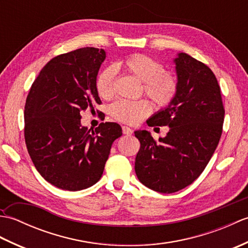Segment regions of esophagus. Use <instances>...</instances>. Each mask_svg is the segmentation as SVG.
<instances>
[{
	"instance_id": "1",
	"label": "esophagus",
	"mask_w": 248,
	"mask_h": 248,
	"mask_svg": "<svg viewBox=\"0 0 248 248\" xmlns=\"http://www.w3.org/2000/svg\"><path fill=\"white\" fill-rule=\"evenodd\" d=\"M123 133L125 134V135H131L133 133V130L129 128V127H125V125H124L123 127Z\"/></svg>"
}]
</instances>
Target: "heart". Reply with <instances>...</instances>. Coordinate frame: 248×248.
I'll list each match as a JSON object with an SVG mask.
<instances>
[{
	"label": "heart",
	"mask_w": 248,
	"mask_h": 248,
	"mask_svg": "<svg viewBox=\"0 0 248 248\" xmlns=\"http://www.w3.org/2000/svg\"><path fill=\"white\" fill-rule=\"evenodd\" d=\"M117 68L143 82L145 93L159 107H167L178 91L176 77L163 69L161 62L145 54H133L117 64ZM116 71L113 67H105L99 72L96 88L99 96L108 99L114 94V81ZM152 110L148 100L120 99L109 108V113L121 123L135 124L149 115Z\"/></svg>",
	"instance_id": "b5f03b06"
}]
</instances>
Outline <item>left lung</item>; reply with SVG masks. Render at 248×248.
<instances>
[{"label":"left lung","mask_w":248,"mask_h":248,"mask_svg":"<svg viewBox=\"0 0 248 248\" xmlns=\"http://www.w3.org/2000/svg\"><path fill=\"white\" fill-rule=\"evenodd\" d=\"M173 62L176 97L147 120L149 127L167 125V135L155 141L148 131L134 132L140 143L136 176L145 186L164 194L180 191L203 171L218 145L225 116L212 70L186 53H178Z\"/></svg>","instance_id":"obj_1"}]
</instances>
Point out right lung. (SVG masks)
Instances as JSON below:
<instances>
[{"instance_id":"add662e5","label":"right lung","mask_w":248,"mask_h":248,"mask_svg":"<svg viewBox=\"0 0 248 248\" xmlns=\"http://www.w3.org/2000/svg\"><path fill=\"white\" fill-rule=\"evenodd\" d=\"M107 54L82 48L52 59L34 81L24 108V138L45 180L81 191L101 178L113 141L123 135L116 123L83 127L81 113L100 104L96 80Z\"/></svg>"}]
</instances>
